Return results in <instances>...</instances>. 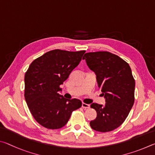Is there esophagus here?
<instances>
[{
	"instance_id": "esophagus-1",
	"label": "esophagus",
	"mask_w": 155,
	"mask_h": 155,
	"mask_svg": "<svg viewBox=\"0 0 155 155\" xmlns=\"http://www.w3.org/2000/svg\"><path fill=\"white\" fill-rule=\"evenodd\" d=\"M82 107L84 108V109H87V108L90 107V105L86 104H85V103H82Z\"/></svg>"
}]
</instances>
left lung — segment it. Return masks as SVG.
Segmentation results:
<instances>
[{
    "instance_id": "left-lung-1",
    "label": "left lung",
    "mask_w": 155,
    "mask_h": 155,
    "mask_svg": "<svg viewBox=\"0 0 155 155\" xmlns=\"http://www.w3.org/2000/svg\"><path fill=\"white\" fill-rule=\"evenodd\" d=\"M97 76V82L105 99L104 105L92 104L97 117L90 122L91 128L108 132L120 126L134 105L135 80L131 67L118 56L109 51L86 53L83 57Z\"/></svg>"
}]
</instances>
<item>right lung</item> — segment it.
<instances>
[{
  "label": "right lung",
  "instance_id": "add662e5",
  "mask_svg": "<svg viewBox=\"0 0 155 155\" xmlns=\"http://www.w3.org/2000/svg\"><path fill=\"white\" fill-rule=\"evenodd\" d=\"M85 51L54 50L30 64L24 76V97L30 112L41 126L50 129L61 128L73 111L82 106L80 100L67 99L58 92Z\"/></svg>",
  "mask_w": 155,
  "mask_h": 155
}]
</instances>
